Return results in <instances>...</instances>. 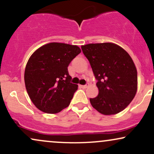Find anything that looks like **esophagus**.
I'll return each mask as SVG.
<instances>
[{
	"mask_svg": "<svg viewBox=\"0 0 154 154\" xmlns=\"http://www.w3.org/2000/svg\"><path fill=\"white\" fill-rule=\"evenodd\" d=\"M88 86H89V84H88V83H87V84L84 85H81V87H82V88H87Z\"/></svg>",
	"mask_w": 154,
	"mask_h": 154,
	"instance_id": "esophagus-1",
	"label": "esophagus"
}]
</instances>
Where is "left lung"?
Listing matches in <instances>:
<instances>
[{"instance_id": "1", "label": "left lung", "mask_w": 154, "mask_h": 154, "mask_svg": "<svg viewBox=\"0 0 154 154\" xmlns=\"http://www.w3.org/2000/svg\"><path fill=\"white\" fill-rule=\"evenodd\" d=\"M96 79L98 96L90 98L94 109L104 115L123 111L137 92V69L122 48L111 43L82 45Z\"/></svg>"}]
</instances>
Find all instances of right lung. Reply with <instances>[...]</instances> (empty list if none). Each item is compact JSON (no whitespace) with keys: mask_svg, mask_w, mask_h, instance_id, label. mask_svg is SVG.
<instances>
[{"mask_svg":"<svg viewBox=\"0 0 154 154\" xmlns=\"http://www.w3.org/2000/svg\"><path fill=\"white\" fill-rule=\"evenodd\" d=\"M80 52L77 45L51 43L30 56L24 82L29 98L39 110L56 114L69 105L78 85L70 82L68 66Z\"/></svg>","mask_w":154,"mask_h":154,"instance_id":"1","label":"right lung"}]
</instances>
